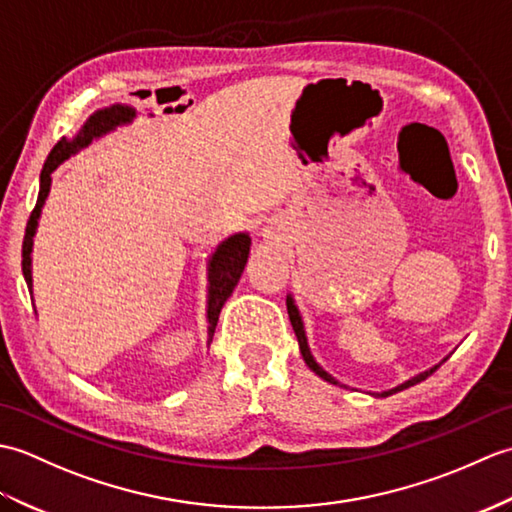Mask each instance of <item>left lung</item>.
I'll return each instance as SVG.
<instances>
[{"instance_id":"left-lung-1","label":"left lung","mask_w":512,"mask_h":512,"mask_svg":"<svg viewBox=\"0 0 512 512\" xmlns=\"http://www.w3.org/2000/svg\"><path fill=\"white\" fill-rule=\"evenodd\" d=\"M286 306H288V317H290V323H292V330H295V334H297V339H299V350H301V356H303V361L308 363V367L312 369L314 374H319L323 380H328V383H334L336 385V380L330 376V374H325L323 369L317 365V361H314L312 358V354H310V350H308V341H306V332H303V325H301V317H299V312H297V308H295V303H292V299L288 297L286 299ZM431 372H427V374H422V376H418V378H413V380H409V383H405V385H400V387H396L394 391H385L383 396H391V394H396V391H400V389H407V387H411V385H416V383H420V380H424L427 378Z\"/></svg>"}]
</instances>
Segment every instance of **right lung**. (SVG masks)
Instances as JSON below:
<instances>
[{
	"label": "right lung",
	"mask_w": 512,
	"mask_h": 512,
	"mask_svg": "<svg viewBox=\"0 0 512 512\" xmlns=\"http://www.w3.org/2000/svg\"><path fill=\"white\" fill-rule=\"evenodd\" d=\"M132 116H134L132 107H123V105L107 107V110H101V112H96L94 116H90V121L83 125L81 132L76 134L72 140L63 136L59 143L52 147L46 165H43V169H41L39 198H37L35 209H32V213H30V220L26 224L24 244H21V257H24V262H21V266H24V268H21V270H24V279H26L28 288H32V275H30L32 237H35V231H37V220H39L41 206H43V202H46L48 191H50V182H52L50 173L57 169L70 154H74L76 149H81L88 143H92V138L110 132L112 127L132 121ZM248 250H250V237L244 235V233H239V235L228 237L226 242L220 248H217V253L211 259V268H209V281H211V290H209V343L213 341V332H215L217 319H220L222 306L226 303V299L231 297V292L235 290L239 277H242V270H244L246 259H248Z\"/></svg>",
	"instance_id": "add662e5"
}]
</instances>
